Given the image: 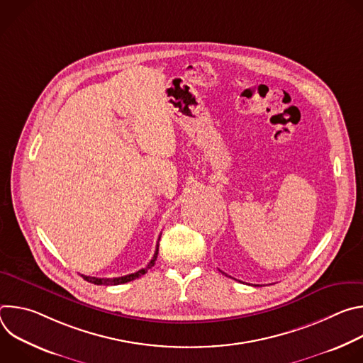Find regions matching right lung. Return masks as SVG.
I'll list each match as a JSON object with an SVG mask.
<instances>
[{"label":"right lung","instance_id":"add662e5","mask_svg":"<svg viewBox=\"0 0 363 363\" xmlns=\"http://www.w3.org/2000/svg\"><path fill=\"white\" fill-rule=\"evenodd\" d=\"M160 240H161V237H160ZM158 251H160V245L157 244V250H155V254H153V257H152V260L147 263V266H146L145 269H140V270L136 272V273H132V274H128V276H122V277H113V279H99V277H90V276H83V274H82V277H83L86 281L93 283V284H97V286H101V284H103V286H118V284H123V283L132 281V280H135V279L143 276L150 267H153L155 260H157V257H158Z\"/></svg>","mask_w":363,"mask_h":363}]
</instances>
